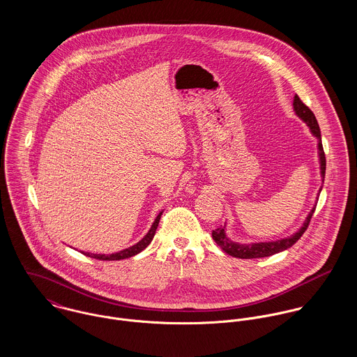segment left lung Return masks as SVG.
Returning <instances> with one entry per match:
<instances>
[{
	"instance_id": "obj_1",
	"label": "left lung",
	"mask_w": 357,
	"mask_h": 357,
	"mask_svg": "<svg viewBox=\"0 0 357 357\" xmlns=\"http://www.w3.org/2000/svg\"><path fill=\"white\" fill-rule=\"evenodd\" d=\"M293 107H294V111L297 114L298 118H301L310 133L317 139V153H319V163H320V174H321V180L324 181V174H326V156H324V151H323V146H321V135H320V128H319V123L316 121V116L314 114L310 111V108L305 105L303 100L296 95L294 96V102H293ZM321 191V187L319 190V194ZM314 208H316V204L312 207V210L309 211L307 217L303 224V227L293 235L287 236V238H283V239H279V241H272V242H258V243H238V242H234L231 241L228 236H227V232H225V225L221 227V228H217L211 232V236L214 239V242L222 249V252H225L227 255H232V257H236V258H262V257H269V255H276V253H280V252H284L287 250L289 248H291L301 236L305 232L307 225H309V221L314 213Z\"/></svg>"
}]
</instances>
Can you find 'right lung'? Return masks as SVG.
<instances>
[{
    "instance_id": "1",
    "label": "right lung",
    "mask_w": 357,
    "mask_h": 357,
    "mask_svg": "<svg viewBox=\"0 0 357 357\" xmlns=\"http://www.w3.org/2000/svg\"><path fill=\"white\" fill-rule=\"evenodd\" d=\"M160 215H162V211L156 215V218H155L150 231L147 232V235L140 242H137L136 245H133V246H130V248H128L125 250H121L118 253H112V255H92V253H84V252H82V255L96 258V259H102V261H118V259H123V258H129V257L139 255L140 252H143L151 243L153 235H155V231H156L158 224H159V220H160Z\"/></svg>"
}]
</instances>
